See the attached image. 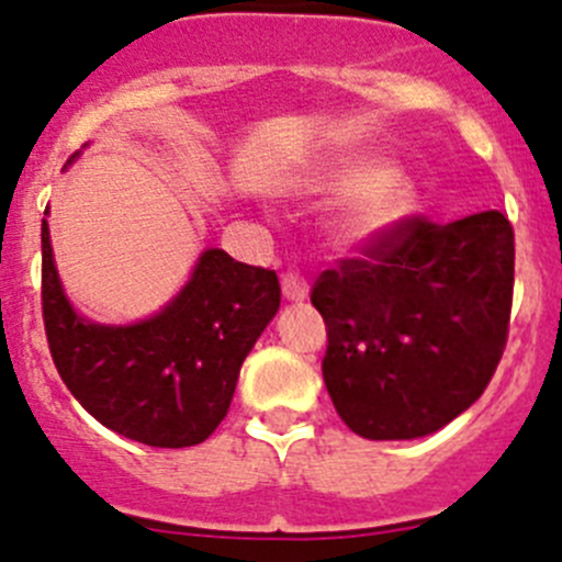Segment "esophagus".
Here are the masks:
<instances>
[{
    "instance_id": "obj_1",
    "label": "esophagus",
    "mask_w": 562,
    "mask_h": 562,
    "mask_svg": "<svg viewBox=\"0 0 562 562\" xmlns=\"http://www.w3.org/2000/svg\"><path fill=\"white\" fill-rule=\"evenodd\" d=\"M280 285H282V296H285L288 302H302V299H307V293H310L307 280H304L299 271H285L280 280Z\"/></svg>"
}]
</instances>
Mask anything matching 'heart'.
I'll list each match as a JSON object with an SVG mask.
<instances>
[{"mask_svg": "<svg viewBox=\"0 0 562 562\" xmlns=\"http://www.w3.org/2000/svg\"><path fill=\"white\" fill-rule=\"evenodd\" d=\"M317 192L345 195L337 217V236L342 241H367L394 225L411 206V181L396 171H381V162L353 157L342 160L315 181Z\"/></svg>", "mask_w": 562, "mask_h": 562, "instance_id": "obj_1", "label": "heart"}]
</instances>
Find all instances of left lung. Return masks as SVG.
Wrapping results in <instances>:
<instances>
[{
  "mask_svg": "<svg viewBox=\"0 0 562 562\" xmlns=\"http://www.w3.org/2000/svg\"><path fill=\"white\" fill-rule=\"evenodd\" d=\"M310 299L339 418L370 440L422 438L468 411L501 364L514 228L495 209L449 225L411 214L323 271Z\"/></svg>",
  "mask_w": 562,
  "mask_h": 562,
  "instance_id": "8db88e82",
  "label": "left lung"
}]
</instances>
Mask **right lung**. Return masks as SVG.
<instances>
[{
    "label": "right lung",
    "instance_id": "right-lung-1",
    "mask_svg": "<svg viewBox=\"0 0 562 562\" xmlns=\"http://www.w3.org/2000/svg\"><path fill=\"white\" fill-rule=\"evenodd\" d=\"M43 323L70 394L100 424L155 449L198 446L234 400L241 361L280 307V282L206 249L179 296L135 326L83 321L56 277L43 220Z\"/></svg>",
    "mask_w": 562,
    "mask_h": 562
}]
</instances>
